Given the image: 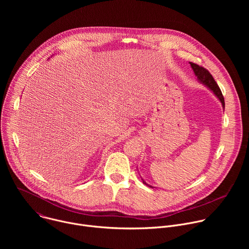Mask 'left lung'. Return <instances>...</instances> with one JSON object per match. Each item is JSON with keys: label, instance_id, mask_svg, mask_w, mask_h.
<instances>
[{"label": "left lung", "instance_id": "8db88e82", "mask_svg": "<svg viewBox=\"0 0 249 249\" xmlns=\"http://www.w3.org/2000/svg\"><path fill=\"white\" fill-rule=\"evenodd\" d=\"M189 64H190V66H191V68H192V70H193L194 75L197 77L198 82L201 83L203 86H205L210 91H212L213 93H214V95H215V96L220 100V102L222 103V106H223V108H224V110H225V99H224V96H223V94H222V91H221L219 86L217 85V83L215 82L214 78H213L212 75L209 73V71L206 70V69L203 68V67L198 66L197 64L192 63V62H189ZM141 178H142V176H141ZM142 180H143V183H144L145 185L154 188L152 185L148 184L143 178H142Z\"/></svg>", "mask_w": 249, "mask_h": 249}]
</instances>
